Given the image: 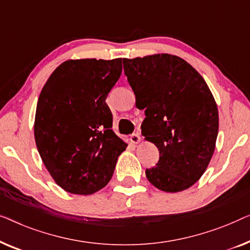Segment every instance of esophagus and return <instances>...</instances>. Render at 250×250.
Listing matches in <instances>:
<instances>
[{
  "label": "esophagus",
  "mask_w": 250,
  "mask_h": 250,
  "mask_svg": "<svg viewBox=\"0 0 250 250\" xmlns=\"http://www.w3.org/2000/svg\"><path fill=\"white\" fill-rule=\"evenodd\" d=\"M130 139H131V142L133 144H139L142 142V137H140L139 133H132V135L130 136Z\"/></svg>",
  "instance_id": "34e87169"
}]
</instances>
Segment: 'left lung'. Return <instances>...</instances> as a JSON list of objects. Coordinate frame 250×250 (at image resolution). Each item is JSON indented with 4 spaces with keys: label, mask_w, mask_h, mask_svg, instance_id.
Returning a JSON list of instances; mask_svg holds the SVG:
<instances>
[{
    "label": "left lung",
    "mask_w": 250,
    "mask_h": 250,
    "mask_svg": "<svg viewBox=\"0 0 250 250\" xmlns=\"http://www.w3.org/2000/svg\"><path fill=\"white\" fill-rule=\"evenodd\" d=\"M136 106L145 110L142 133L160 152L146 168L157 189L178 192L199 180L212 159L219 132V111L199 72L184 59L153 54L124 59Z\"/></svg>",
    "instance_id": "obj_1"
}]
</instances>
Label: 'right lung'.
<instances>
[{
  "mask_svg": "<svg viewBox=\"0 0 250 250\" xmlns=\"http://www.w3.org/2000/svg\"><path fill=\"white\" fill-rule=\"evenodd\" d=\"M121 72L122 59L68 60L41 91L35 142L55 184L70 194L90 195L105 187L126 148L112 130L105 103Z\"/></svg>",
  "mask_w": 250,
  "mask_h": 250,
  "instance_id": "add662e5",
  "label": "right lung"
}]
</instances>
